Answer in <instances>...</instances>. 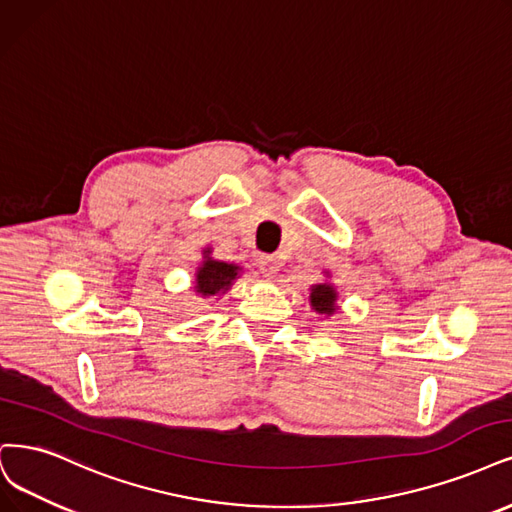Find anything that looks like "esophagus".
<instances>
[{
  "mask_svg": "<svg viewBox=\"0 0 512 512\" xmlns=\"http://www.w3.org/2000/svg\"><path fill=\"white\" fill-rule=\"evenodd\" d=\"M258 269L264 277H275L279 271V262L275 256H260L258 258Z\"/></svg>",
  "mask_w": 512,
  "mask_h": 512,
  "instance_id": "1",
  "label": "esophagus"
}]
</instances>
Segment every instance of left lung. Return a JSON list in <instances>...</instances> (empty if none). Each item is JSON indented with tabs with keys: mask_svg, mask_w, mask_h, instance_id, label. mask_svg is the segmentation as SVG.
<instances>
[{
	"mask_svg": "<svg viewBox=\"0 0 512 512\" xmlns=\"http://www.w3.org/2000/svg\"><path fill=\"white\" fill-rule=\"evenodd\" d=\"M337 290L330 284H315L311 286V294H309V301L313 311L322 313V315H332L337 311Z\"/></svg>",
	"mask_w": 512,
	"mask_h": 512,
	"instance_id": "1",
	"label": "left lung"
}]
</instances>
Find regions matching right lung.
Wrapping results in <instances>:
<instances>
[{"instance_id":"right-lung-1","label":"right lung","mask_w":512,"mask_h":512,"mask_svg":"<svg viewBox=\"0 0 512 512\" xmlns=\"http://www.w3.org/2000/svg\"><path fill=\"white\" fill-rule=\"evenodd\" d=\"M209 254L211 250L205 248L203 262L199 264V269L195 273V292L201 294L203 298L224 294L233 286V281L239 277V271H241L237 264L214 260Z\"/></svg>"}]
</instances>
